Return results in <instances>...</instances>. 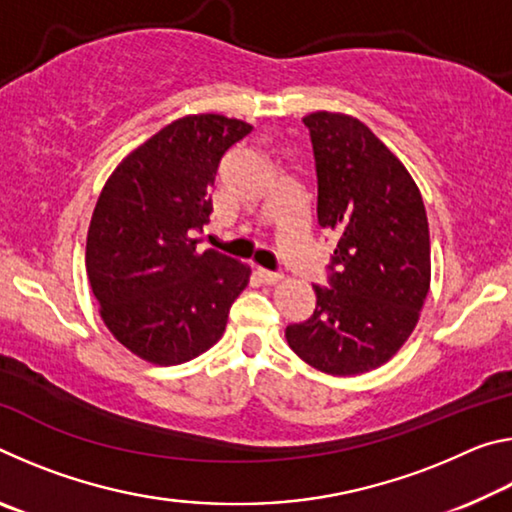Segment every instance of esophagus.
<instances>
[{"label":"esophagus","mask_w":512,"mask_h":512,"mask_svg":"<svg viewBox=\"0 0 512 512\" xmlns=\"http://www.w3.org/2000/svg\"><path fill=\"white\" fill-rule=\"evenodd\" d=\"M257 277H259V282H264V284H277L282 280L280 273L266 271V268H257Z\"/></svg>","instance_id":"obj_1"}]
</instances>
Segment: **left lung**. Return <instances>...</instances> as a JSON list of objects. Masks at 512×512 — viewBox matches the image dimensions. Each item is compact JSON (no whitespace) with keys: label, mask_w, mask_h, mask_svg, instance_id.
Segmentation results:
<instances>
[{"label":"left lung","mask_w":512,"mask_h":512,"mask_svg":"<svg viewBox=\"0 0 512 512\" xmlns=\"http://www.w3.org/2000/svg\"><path fill=\"white\" fill-rule=\"evenodd\" d=\"M318 176V223L339 237L329 287L287 327L289 348L327 375H361L409 339L431 282L429 223L420 189L366 124L341 112L305 119Z\"/></svg>","instance_id":"left-lung-1"}]
</instances>
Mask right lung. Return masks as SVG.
I'll use <instances>...</instances> for the list:
<instances>
[{"label": "right lung", "instance_id": "add662e5", "mask_svg": "<svg viewBox=\"0 0 512 512\" xmlns=\"http://www.w3.org/2000/svg\"><path fill=\"white\" fill-rule=\"evenodd\" d=\"M253 131L241 119L187 115L128 153L94 207L85 268L112 336L137 357L176 366L221 339L250 268L198 253L219 162Z\"/></svg>", "mask_w": 512, "mask_h": 512}]
</instances>
